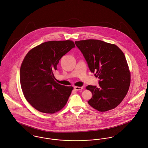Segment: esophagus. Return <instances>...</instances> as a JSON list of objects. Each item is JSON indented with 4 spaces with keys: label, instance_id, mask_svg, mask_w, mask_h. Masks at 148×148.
I'll use <instances>...</instances> for the list:
<instances>
[{
    "label": "esophagus",
    "instance_id": "1",
    "mask_svg": "<svg viewBox=\"0 0 148 148\" xmlns=\"http://www.w3.org/2000/svg\"><path fill=\"white\" fill-rule=\"evenodd\" d=\"M74 89H75L76 90H82V89H83V87H74Z\"/></svg>",
    "mask_w": 148,
    "mask_h": 148
}]
</instances>
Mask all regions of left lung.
I'll use <instances>...</instances> for the list:
<instances>
[{
  "instance_id": "1",
  "label": "left lung",
  "mask_w": 148,
  "mask_h": 148,
  "mask_svg": "<svg viewBox=\"0 0 148 148\" xmlns=\"http://www.w3.org/2000/svg\"><path fill=\"white\" fill-rule=\"evenodd\" d=\"M75 44L90 71L99 79V87H86L92 93L88 103L101 112L116 107L127 93L130 84V73L124 53L116 45L101 40H86Z\"/></svg>"
}]
</instances>
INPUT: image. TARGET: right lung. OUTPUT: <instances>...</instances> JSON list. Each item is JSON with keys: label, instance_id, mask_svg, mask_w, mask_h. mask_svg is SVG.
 <instances>
[{"label": "right lung", "instance_id": "add662e5", "mask_svg": "<svg viewBox=\"0 0 148 148\" xmlns=\"http://www.w3.org/2000/svg\"><path fill=\"white\" fill-rule=\"evenodd\" d=\"M75 47L70 40L51 41L27 53L20 69V83L27 101L40 112L54 113L67 103L73 87L55 80L53 71L61 58Z\"/></svg>", "mask_w": 148, "mask_h": 148}]
</instances>
